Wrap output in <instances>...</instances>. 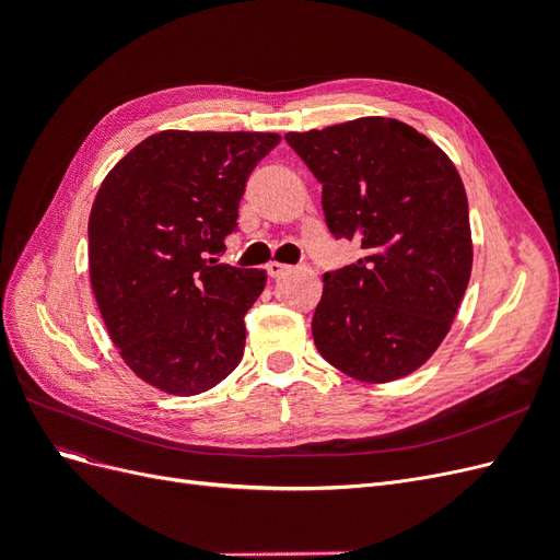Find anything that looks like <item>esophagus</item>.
<instances>
[{
  "mask_svg": "<svg viewBox=\"0 0 560 560\" xmlns=\"http://www.w3.org/2000/svg\"><path fill=\"white\" fill-rule=\"evenodd\" d=\"M266 270H268V276H270V278H282L284 273H290L292 266H284V264H278V261H270V264L266 266Z\"/></svg>",
  "mask_w": 560,
  "mask_h": 560,
  "instance_id": "obj_1",
  "label": "esophagus"
}]
</instances>
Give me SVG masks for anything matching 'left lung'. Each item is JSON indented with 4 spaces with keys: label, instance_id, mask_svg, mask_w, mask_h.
<instances>
[{
    "label": "left lung",
    "instance_id": "1",
    "mask_svg": "<svg viewBox=\"0 0 560 560\" xmlns=\"http://www.w3.org/2000/svg\"><path fill=\"white\" fill-rule=\"evenodd\" d=\"M322 184L334 238L358 241V264L325 273L313 341L331 366L387 383L442 346L471 273L467 194L451 159L397 118L364 116L287 132Z\"/></svg>",
    "mask_w": 560,
    "mask_h": 560
}]
</instances>
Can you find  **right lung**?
Wrapping results in <instances>:
<instances>
[{
    "instance_id": "add662e5",
    "label": "right lung",
    "mask_w": 560,
    "mask_h": 560,
    "mask_svg": "<svg viewBox=\"0 0 560 560\" xmlns=\"http://www.w3.org/2000/svg\"><path fill=\"white\" fill-rule=\"evenodd\" d=\"M278 132L161 130L118 161L89 219L91 287L144 383L191 397L241 364L266 270L219 264L245 182Z\"/></svg>"
}]
</instances>
